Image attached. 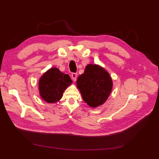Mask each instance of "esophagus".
I'll list each match as a JSON object with an SVG mask.
<instances>
[{
	"label": "esophagus",
	"instance_id": "obj_1",
	"mask_svg": "<svg viewBox=\"0 0 159 159\" xmlns=\"http://www.w3.org/2000/svg\"><path fill=\"white\" fill-rule=\"evenodd\" d=\"M77 76H78V74L76 73H72V75H71V76H72V79L73 81H76Z\"/></svg>",
	"mask_w": 159,
	"mask_h": 159
}]
</instances>
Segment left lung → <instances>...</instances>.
I'll list each match as a JSON object with an SVG mask.
<instances>
[{
  "instance_id": "obj_1",
  "label": "left lung",
  "mask_w": 159,
  "mask_h": 159,
  "mask_svg": "<svg viewBox=\"0 0 159 159\" xmlns=\"http://www.w3.org/2000/svg\"><path fill=\"white\" fill-rule=\"evenodd\" d=\"M77 88L83 100L92 108L102 105L109 98L113 80L109 72L97 64H88L84 73L78 77Z\"/></svg>"
}]
</instances>
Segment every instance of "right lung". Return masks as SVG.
<instances>
[{"label":"right lung","mask_w":159,"mask_h":159,"mask_svg":"<svg viewBox=\"0 0 159 159\" xmlns=\"http://www.w3.org/2000/svg\"><path fill=\"white\" fill-rule=\"evenodd\" d=\"M72 83L68 74L57 67H51L39 80V95L46 102L55 103L61 99L63 92Z\"/></svg>","instance_id":"right-lung-1"}]
</instances>
